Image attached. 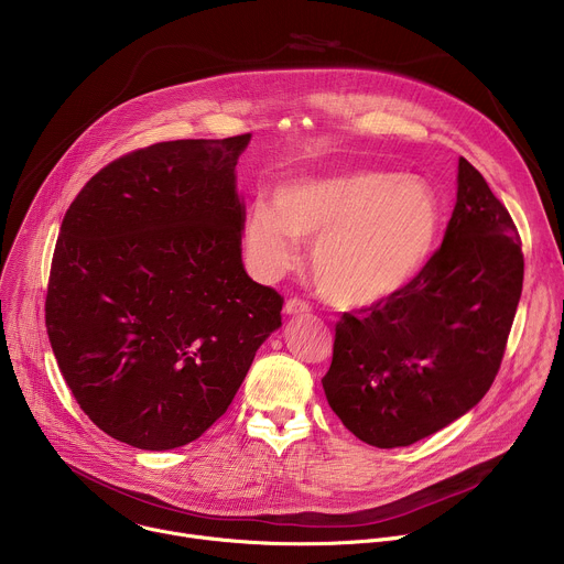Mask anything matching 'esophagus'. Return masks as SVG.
Wrapping results in <instances>:
<instances>
[{
  "label": "esophagus",
  "mask_w": 564,
  "mask_h": 564,
  "mask_svg": "<svg viewBox=\"0 0 564 564\" xmlns=\"http://www.w3.org/2000/svg\"><path fill=\"white\" fill-rule=\"evenodd\" d=\"M283 312H285V316H303V314L310 312V305L305 301H301V299H290L285 303Z\"/></svg>",
  "instance_id": "obj_1"
}]
</instances>
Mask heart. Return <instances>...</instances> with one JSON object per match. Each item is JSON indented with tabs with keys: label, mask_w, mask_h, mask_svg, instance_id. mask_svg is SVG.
<instances>
[{
	"label": "heart",
	"mask_w": 564,
	"mask_h": 564,
	"mask_svg": "<svg viewBox=\"0 0 564 564\" xmlns=\"http://www.w3.org/2000/svg\"><path fill=\"white\" fill-rule=\"evenodd\" d=\"M444 218L422 178L355 170L283 183L274 205L250 207L243 243L252 265L274 276L312 240L316 292L339 307H366L409 288L431 261Z\"/></svg>",
	"instance_id": "obj_1"
}]
</instances>
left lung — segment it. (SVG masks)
<instances>
[{"label": "left lung", "instance_id": "left-lung-1", "mask_svg": "<svg viewBox=\"0 0 564 564\" xmlns=\"http://www.w3.org/2000/svg\"><path fill=\"white\" fill-rule=\"evenodd\" d=\"M522 279L507 207L459 158L442 248L409 288L337 324L321 379L330 409L377 448L411 446L466 415L500 370Z\"/></svg>", "mask_w": 564, "mask_h": 564}]
</instances>
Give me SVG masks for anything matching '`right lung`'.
Here are the masks:
<instances>
[{"label":"right lung","mask_w":564,"mask_h":564,"mask_svg":"<svg viewBox=\"0 0 564 564\" xmlns=\"http://www.w3.org/2000/svg\"><path fill=\"white\" fill-rule=\"evenodd\" d=\"M250 138L133 151L98 172L62 220L48 341L79 409L133 448L198 440L281 328L283 299L240 259L234 172Z\"/></svg>","instance_id":"add662e5"}]
</instances>
